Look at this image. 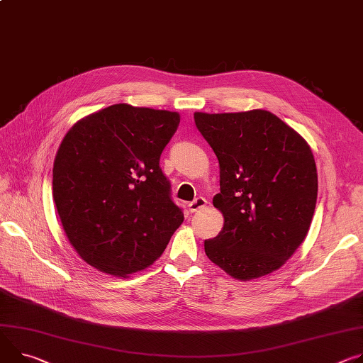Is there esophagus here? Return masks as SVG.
Segmentation results:
<instances>
[{
	"mask_svg": "<svg viewBox=\"0 0 363 363\" xmlns=\"http://www.w3.org/2000/svg\"><path fill=\"white\" fill-rule=\"evenodd\" d=\"M206 206H207V200L204 199V196H199V199H195L192 203L188 204V210L191 213H195L199 210H203Z\"/></svg>",
	"mask_w": 363,
	"mask_h": 363,
	"instance_id": "obj_1",
	"label": "esophagus"
}]
</instances>
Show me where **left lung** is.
Masks as SVG:
<instances>
[{"mask_svg": "<svg viewBox=\"0 0 363 363\" xmlns=\"http://www.w3.org/2000/svg\"><path fill=\"white\" fill-rule=\"evenodd\" d=\"M220 163L224 217L206 255L227 275L250 281L272 274L304 242L317 201V168L306 139L267 110L194 113Z\"/></svg>", "mask_w": 363, "mask_h": 363, "instance_id": "left-lung-1", "label": "left lung"}]
</instances>
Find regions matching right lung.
Wrapping results in <instances>:
<instances>
[{"instance_id":"add662e5","label":"right lung","mask_w":363,"mask_h":363,"mask_svg":"<svg viewBox=\"0 0 363 363\" xmlns=\"http://www.w3.org/2000/svg\"><path fill=\"white\" fill-rule=\"evenodd\" d=\"M177 111L114 104L78 120L53 162V200L69 243L92 268L127 278L163 253L184 214L160 153Z\"/></svg>"}]
</instances>
